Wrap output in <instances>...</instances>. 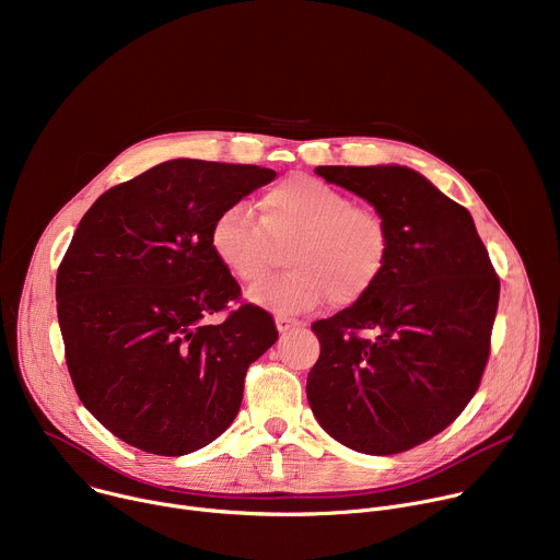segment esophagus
<instances>
[{
	"mask_svg": "<svg viewBox=\"0 0 560 560\" xmlns=\"http://www.w3.org/2000/svg\"><path fill=\"white\" fill-rule=\"evenodd\" d=\"M277 330L281 332V335H285V332H290V330H296V328H301V322H296V318H292V316H285V314H279L277 318Z\"/></svg>",
	"mask_w": 560,
	"mask_h": 560,
	"instance_id": "1",
	"label": "esophagus"
}]
</instances>
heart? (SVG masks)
Instances as JSON below:
<instances>
[{"instance_id": "1", "label": "heart", "mask_w": 560, "mask_h": 560, "mask_svg": "<svg viewBox=\"0 0 560 560\" xmlns=\"http://www.w3.org/2000/svg\"><path fill=\"white\" fill-rule=\"evenodd\" d=\"M261 219L246 203L225 206L210 225V250L228 275L253 283L275 261V244L292 242L285 275L248 290V301L281 314L316 307L326 296L337 305L363 299L389 259L385 219L354 206L341 188L296 175L261 197Z\"/></svg>"}]
</instances>
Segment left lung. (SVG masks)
I'll use <instances>...</instances> for the list:
<instances>
[{
  "mask_svg": "<svg viewBox=\"0 0 560 560\" xmlns=\"http://www.w3.org/2000/svg\"><path fill=\"white\" fill-rule=\"evenodd\" d=\"M389 230L376 285L314 322L307 401L335 441L387 456L443 432L481 383L501 283L471 214L406 166H318Z\"/></svg>",
  "mask_w": 560,
  "mask_h": 560,
  "instance_id": "obj_1",
  "label": "left lung"
}]
</instances>
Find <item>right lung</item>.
Masks as SVG:
<instances>
[{"label":"right lung","instance_id":"1","mask_svg":"<svg viewBox=\"0 0 560 560\" xmlns=\"http://www.w3.org/2000/svg\"><path fill=\"white\" fill-rule=\"evenodd\" d=\"M277 177L246 164L173 159L106 190L57 270L66 365L117 439L182 456L221 436L244 378L279 337L210 250L214 217ZM226 310L224 322L209 316Z\"/></svg>","mask_w":560,"mask_h":560}]
</instances>
